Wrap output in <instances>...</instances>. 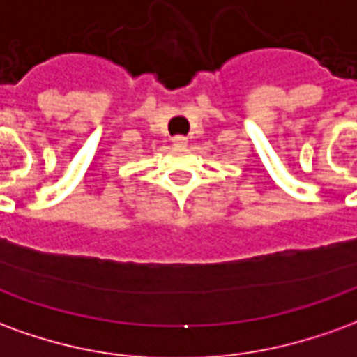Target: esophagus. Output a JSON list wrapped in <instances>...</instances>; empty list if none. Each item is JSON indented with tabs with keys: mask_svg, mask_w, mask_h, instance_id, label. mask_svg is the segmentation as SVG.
<instances>
[{
	"mask_svg": "<svg viewBox=\"0 0 357 357\" xmlns=\"http://www.w3.org/2000/svg\"><path fill=\"white\" fill-rule=\"evenodd\" d=\"M172 143L179 144V146H183V144H187V139L183 135H176L174 139H172Z\"/></svg>",
	"mask_w": 357,
	"mask_h": 357,
	"instance_id": "1",
	"label": "esophagus"
}]
</instances>
